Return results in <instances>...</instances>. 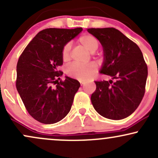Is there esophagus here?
<instances>
[{
    "mask_svg": "<svg viewBox=\"0 0 158 158\" xmlns=\"http://www.w3.org/2000/svg\"><path fill=\"white\" fill-rule=\"evenodd\" d=\"M79 82H80V84H81V85H84L85 84V81H79Z\"/></svg>",
    "mask_w": 158,
    "mask_h": 158,
    "instance_id": "obj_1",
    "label": "esophagus"
}]
</instances>
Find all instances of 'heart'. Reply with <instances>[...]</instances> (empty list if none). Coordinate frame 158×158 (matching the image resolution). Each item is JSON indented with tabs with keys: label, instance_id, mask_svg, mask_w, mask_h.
<instances>
[{
	"label": "heart",
	"instance_id": "obj_1",
	"mask_svg": "<svg viewBox=\"0 0 158 158\" xmlns=\"http://www.w3.org/2000/svg\"><path fill=\"white\" fill-rule=\"evenodd\" d=\"M78 42L84 46L90 52H94L99 48V41L96 37L90 34H85L78 39ZM70 43H66L61 49V57L64 61H68L70 58ZM97 71V65L96 63L90 62L88 64L73 63L67 69V73L70 77L76 78L79 80H88L94 77Z\"/></svg>",
	"mask_w": 158,
	"mask_h": 158
}]
</instances>
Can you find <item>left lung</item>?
Wrapping results in <instances>:
<instances>
[{
    "mask_svg": "<svg viewBox=\"0 0 158 158\" xmlns=\"http://www.w3.org/2000/svg\"><path fill=\"white\" fill-rule=\"evenodd\" d=\"M87 31L103 47L104 62L100 73L114 79L95 81L92 105L106 118H126L137 109L146 90L148 68L142 52L137 44L113 27L89 28Z\"/></svg>",
    "mask_w": 158,
    "mask_h": 158,
    "instance_id": "1",
    "label": "left lung"
}]
</instances>
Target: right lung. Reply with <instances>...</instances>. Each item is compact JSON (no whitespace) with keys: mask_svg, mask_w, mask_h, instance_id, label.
<instances>
[{"mask_svg":"<svg viewBox=\"0 0 158 158\" xmlns=\"http://www.w3.org/2000/svg\"><path fill=\"white\" fill-rule=\"evenodd\" d=\"M81 31V27L45 29L20 56L16 88L28 113L40 123L53 124L70 110L80 83L68 77L62 81L58 68L63 64V46Z\"/></svg>","mask_w":158,"mask_h":158,"instance_id":"add662e5","label":"right lung"}]
</instances>
